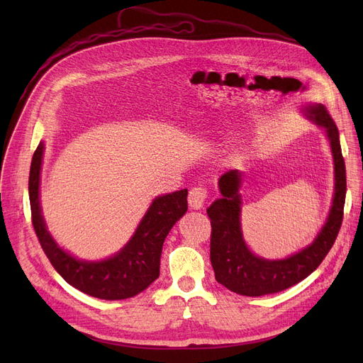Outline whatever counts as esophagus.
<instances>
[{
  "instance_id": "obj_1",
  "label": "esophagus",
  "mask_w": 363,
  "mask_h": 363,
  "mask_svg": "<svg viewBox=\"0 0 363 363\" xmlns=\"http://www.w3.org/2000/svg\"><path fill=\"white\" fill-rule=\"evenodd\" d=\"M207 199V189L204 186H194L189 189L188 194V204L194 211H200V208L204 206V201Z\"/></svg>"
}]
</instances>
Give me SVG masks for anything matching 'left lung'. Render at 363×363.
<instances>
[{
	"label": "left lung",
	"mask_w": 363,
	"mask_h": 363,
	"mask_svg": "<svg viewBox=\"0 0 363 363\" xmlns=\"http://www.w3.org/2000/svg\"><path fill=\"white\" fill-rule=\"evenodd\" d=\"M301 111L325 129L330 140L335 182L328 218L316 238L300 252L278 260L256 256L247 247L241 230L242 174L237 169L225 172L218 182L222 197L207 208L212 225L211 262L216 281L237 294L259 297L293 287L318 268L338 235L346 201V164L338 129L323 104H308Z\"/></svg>",
	"instance_id": "8db88e82"
}]
</instances>
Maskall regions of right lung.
Listing matches in <instances>:
<instances>
[{
    "instance_id": "right-lung-1",
    "label": "right lung",
    "mask_w": 363,
    "mask_h": 363,
    "mask_svg": "<svg viewBox=\"0 0 363 363\" xmlns=\"http://www.w3.org/2000/svg\"><path fill=\"white\" fill-rule=\"evenodd\" d=\"M43 156L44 143H40L30 164L29 200L33 230L54 269L72 287L103 300H123L144 291L159 278L162 247L172 226L186 212L188 189L152 200L135 233L114 256L100 262L81 260L63 250L47 230L40 204Z\"/></svg>"
}]
</instances>
